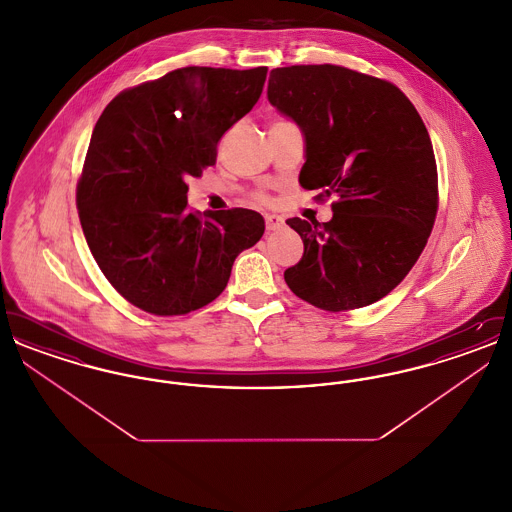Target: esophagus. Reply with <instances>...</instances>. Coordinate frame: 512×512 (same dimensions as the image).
I'll list each match as a JSON object with an SVG mask.
<instances>
[{"label": "esophagus", "mask_w": 512, "mask_h": 512, "mask_svg": "<svg viewBox=\"0 0 512 512\" xmlns=\"http://www.w3.org/2000/svg\"><path fill=\"white\" fill-rule=\"evenodd\" d=\"M282 224H284L282 217H276V215H267V217H265V226H267L268 232L282 228Z\"/></svg>", "instance_id": "34e87169"}]
</instances>
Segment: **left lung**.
<instances>
[{"instance_id": "left-lung-1", "label": "left lung", "mask_w": 512, "mask_h": 512, "mask_svg": "<svg viewBox=\"0 0 512 512\" xmlns=\"http://www.w3.org/2000/svg\"><path fill=\"white\" fill-rule=\"evenodd\" d=\"M267 96L305 134L299 184L336 197L330 222L286 220L305 245L286 284L330 313L382 299L438 215V167L418 111L395 84L340 65L274 69Z\"/></svg>"}]
</instances>
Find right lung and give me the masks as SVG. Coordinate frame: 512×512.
I'll return each instance as SVG.
<instances>
[{"instance_id": "1", "label": "right lung", "mask_w": 512, "mask_h": 512, "mask_svg": "<svg viewBox=\"0 0 512 512\" xmlns=\"http://www.w3.org/2000/svg\"><path fill=\"white\" fill-rule=\"evenodd\" d=\"M267 67H184L128 88L101 113L76 184L88 247L134 307L178 317L209 305L265 220L188 209V176L215 165L222 134L261 98Z\"/></svg>"}]
</instances>
